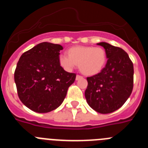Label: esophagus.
<instances>
[{
  "instance_id": "esophagus-1",
  "label": "esophagus",
  "mask_w": 148,
  "mask_h": 148,
  "mask_svg": "<svg viewBox=\"0 0 148 148\" xmlns=\"http://www.w3.org/2000/svg\"><path fill=\"white\" fill-rule=\"evenodd\" d=\"M82 78H83V77H82V75H76V78H75V79H76V80L78 81V80H79V79H82Z\"/></svg>"
}]
</instances>
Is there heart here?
Here are the masks:
<instances>
[{
	"instance_id": "heart-1",
	"label": "heart",
	"mask_w": 148,
	"mask_h": 148,
	"mask_svg": "<svg viewBox=\"0 0 148 148\" xmlns=\"http://www.w3.org/2000/svg\"><path fill=\"white\" fill-rule=\"evenodd\" d=\"M68 56L61 54L59 63L66 71H72L78 64L79 70L86 75H93L102 70L107 61L105 51L101 47L77 46L70 48Z\"/></svg>"
}]
</instances>
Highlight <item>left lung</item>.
Segmentation results:
<instances>
[{"label":"left lung","mask_w":148,"mask_h":148,"mask_svg":"<svg viewBox=\"0 0 148 148\" xmlns=\"http://www.w3.org/2000/svg\"><path fill=\"white\" fill-rule=\"evenodd\" d=\"M97 44L104 48L108 59L100 73L87 78L85 98L90 108L107 114L119 109L130 97L133 88V64L121 48L106 42Z\"/></svg>","instance_id":"obj_1"}]
</instances>
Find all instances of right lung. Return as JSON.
I'll return each instance as SVG.
<instances>
[{"mask_svg": "<svg viewBox=\"0 0 148 148\" xmlns=\"http://www.w3.org/2000/svg\"><path fill=\"white\" fill-rule=\"evenodd\" d=\"M62 46L43 42L23 53L17 64L14 78L18 97L26 107L40 113L58 108L75 82L76 74L60 65Z\"/></svg>", "mask_w": 148, "mask_h": 148, "instance_id": "add662e5", "label": "right lung"}]
</instances>
